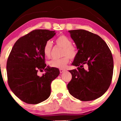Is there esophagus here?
Segmentation results:
<instances>
[{
  "label": "esophagus",
  "mask_w": 121,
  "mask_h": 121,
  "mask_svg": "<svg viewBox=\"0 0 121 121\" xmlns=\"http://www.w3.org/2000/svg\"><path fill=\"white\" fill-rule=\"evenodd\" d=\"M59 71H60V73H63L64 71H65V70H64V69H59Z\"/></svg>",
  "instance_id": "obj_1"
}]
</instances>
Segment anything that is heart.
Wrapping results in <instances>:
<instances>
[{"mask_svg": "<svg viewBox=\"0 0 121 121\" xmlns=\"http://www.w3.org/2000/svg\"><path fill=\"white\" fill-rule=\"evenodd\" d=\"M56 42L59 47L63 48L62 52V58L58 59H53L48 62L49 65L51 67L57 68H64L68 63L69 58L73 59L77 57V49L75 46L72 45L71 39L65 35L59 36L56 39ZM52 43L50 41H47L43 47V53L46 57H50L51 56Z\"/></svg>", "mask_w": 121, "mask_h": 121, "instance_id": "b5f03b06", "label": "heart"}]
</instances>
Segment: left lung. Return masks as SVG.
I'll list each match as a JSON object with an SVG mask.
<instances>
[{
	"label": "left lung",
	"instance_id": "1",
	"mask_svg": "<svg viewBox=\"0 0 121 121\" xmlns=\"http://www.w3.org/2000/svg\"><path fill=\"white\" fill-rule=\"evenodd\" d=\"M77 46V57L69 70L72 78L67 88L75 98L83 101L95 100L108 90L112 81L113 60L110 48L100 36L85 30L69 31ZM84 65H87L85 69Z\"/></svg>",
	"mask_w": 121,
	"mask_h": 121
}]
</instances>
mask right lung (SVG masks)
<instances>
[{"mask_svg":"<svg viewBox=\"0 0 121 121\" xmlns=\"http://www.w3.org/2000/svg\"><path fill=\"white\" fill-rule=\"evenodd\" d=\"M54 31L35 30L15 43L6 63L8 82L18 98L29 104H37L51 95V84L59 75V69L47 66L43 47L53 37ZM45 70L41 77L39 70Z\"/></svg>","mask_w":121,"mask_h":121,"instance_id":"obj_1","label":"right lung"}]
</instances>
